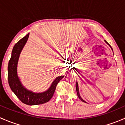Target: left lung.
Wrapping results in <instances>:
<instances>
[{
    "instance_id": "8db88e82",
    "label": "left lung",
    "mask_w": 125,
    "mask_h": 125,
    "mask_svg": "<svg viewBox=\"0 0 125 125\" xmlns=\"http://www.w3.org/2000/svg\"><path fill=\"white\" fill-rule=\"evenodd\" d=\"M104 41H105V42L107 44H108V43L106 41V40H104ZM108 45H109V44H108ZM109 46H110V45H109ZM112 50H113V49H112ZM76 86V91H77V95H78V97H79V99H80V100H81L82 101V102H85V103H86V102H85V100H83L82 99V98H81V97H80V94H79V86H78V83H77V82L76 83V86Z\"/></svg>"
}]
</instances>
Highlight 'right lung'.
<instances>
[{"label":"right lung","mask_w":125,"mask_h":125,"mask_svg":"<svg viewBox=\"0 0 125 125\" xmlns=\"http://www.w3.org/2000/svg\"><path fill=\"white\" fill-rule=\"evenodd\" d=\"M29 37V33L21 39L13 47L11 59L8 67V83L11 90L21 102L28 105H37L50 101L52 97L55 88L59 82L64 77L59 76L52 82L51 87L46 91L42 93H34L28 91L22 86L17 77V65L21 51L26 43Z\"/></svg>","instance_id":"obj_1"}]
</instances>
